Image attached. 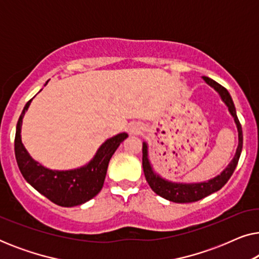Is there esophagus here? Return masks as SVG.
<instances>
[{
    "mask_svg": "<svg viewBox=\"0 0 259 259\" xmlns=\"http://www.w3.org/2000/svg\"><path fill=\"white\" fill-rule=\"evenodd\" d=\"M141 130H143V127L139 122H132L130 123V127H128V132L131 134H139L141 132Z\"/></svg>",
    "mask_w": 259,
    "mask_h": 259,
    "instance_id": "34e87169",
    "label": "esophagus"
}]
</instances>
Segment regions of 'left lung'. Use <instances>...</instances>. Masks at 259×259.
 <instances>
[{
  "mask_svg": "<svg viewBox=\"0 0 259 259\" xmlns=\"http://www.w3.org/2000/svg\"><path fill=\"white\" fill-rule=\"evenodd\" d=\"M203 80L208 86H211L217 92L223 102L228 106L230 114L232 115L233 120H235L237 131H238V146H237L235 157L230 161V164L226 166V168L221 175L214 177V178L207 180V182L200 183H176L162 178L160 175L154 172V169L151 165L150 158H148L147 143H143V168L145 178H146L148 185L151 186V189L158 196L165 198V199L169 201H173V203H192V201L203 199V198L210 196L211 193L217 192V191L221 190L228 183L230 177L232 176L233 171L237 167V164H238L240 153H242L243 131L238 120V116H237L236 107L232 101L231 95H230L226 88L223 87L218 82H215L214 80L210 79V77L203 76Z\"/></svg>",
  "mask_w": 259,
  "mask_h": 259,
  "instance_id": "left-lung-1",
  "label": "left lung"
}]
</instances>
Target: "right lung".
<instances>
[{
  "label": "right lung",
  "instance_id": "1",
  "mask_svg": "<svg viewBox=\"0 0 259 259\" xmlns=\"http://www.w3.org/2000/svg\"><path fill=\"white\" fill-rule=\"evenodd\" d=\"M31 100L27 102L21 113L15 134V157L23 178L35 190L59 206L73 207L91 200L101 191L108 162L128 134L123 132L109 138L98 148L93 159L81 167L66 171L47 168L30 157L21 140L22 119Z\"/></svg>",
  "mask_w": 259,
  "mask_h": 259
}]
</instances>
